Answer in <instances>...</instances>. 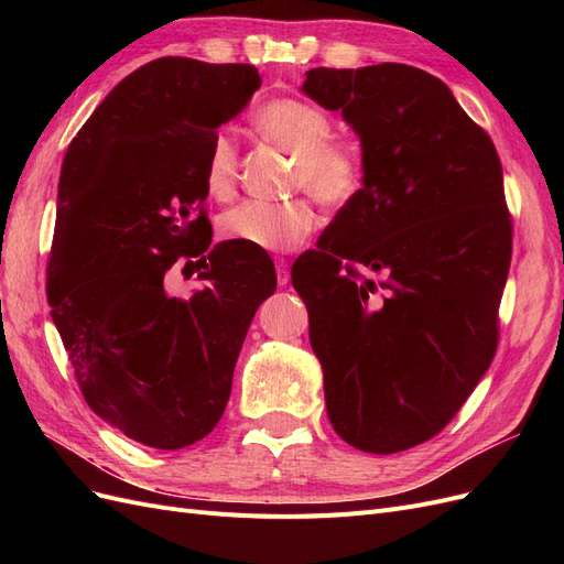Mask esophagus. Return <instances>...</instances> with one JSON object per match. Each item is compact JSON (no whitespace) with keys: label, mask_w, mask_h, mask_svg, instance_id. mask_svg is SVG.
Here are the masks:
<instances>
[{"label":"esophagus","mask_w":564,"mask_h":564,"mask_svg":"<svg viewBox=\"0 0 564 564\" xmlns=\"http://www.w3.org/2000/svg\"><path fill=\"white\" fill-rule=\"evenodd\" d=\"M275 268H278V284L286 286L292 282V272H289V263L286 259H275Z\"/></svg>","instance_id":"obj_1"}]
</instances>
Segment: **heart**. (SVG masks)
<instances>
[{
    "label": "heart",
    "instance_id": "obj_1",
    "mask_svg": "<svg viewBox=\"0 0 564 564\" xmlns=\"http://www.w3.org/2000/svg\"><path fill=\"white\" fill-rule=\"evenodd\" d=\"M253 127L265 141L294 155L292 185L308 191L327 207H346L362 187L365 164L352 143L332 139V117L299 98L270 100L253 115ZM240 152L232 135L218 131L204 162V185L212 197L226 199L237 183ZM315 224L308 197L289 202L249 199L220 218V232L228 240L256 251H292Z\"/></svg>",
    "mask_w": 564,
    "mask_h": 564
}]
</instances>
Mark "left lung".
<instances>
[{
	"label": "left lung",
	"mask_w": 564,
	"mask_h": 564,
	"mask_svg": "<svg viewBox=\"0 0 564 564\" xmlns=\"http://www.w3.org/2000/svg\"><path fill=\"white\" fill-rule=\"evenodd\" d=\"M301 91L340 110L365 164L360 193L292 268L327 416L355 449L404 452L445 429L497 352L513 242L501 162L419 67H313ZM350 262L384 280L357 281Z\"/></svg>",
	"instance_id": "1"
}]
</instances>
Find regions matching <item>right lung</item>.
Masks as SVG:
<instances>
[{
  "label": "right lung",
  "mask_w": 564,
  "mask_h": 564,
  "mask_svg": "<svg viewBox=\"0 0 564 564\" xmlns=\"http://www.w3.org/2000/svg\"><path fill=\"white\" fill-rule=\"evenodd\" d=\"M261 87L245 63L158 58L106 96L65 152L46 296L87 404L155 449L207 437L275 265L212 247L204 162L220 124ZM178 258L203 286L165 292ZM186 264V265H187Z\"/></svg>",
  "instance_id": "right-lung-1"
}]
</instances>
